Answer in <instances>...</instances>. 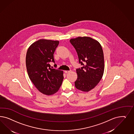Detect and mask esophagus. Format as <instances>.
<instances>
[{"instance_id":"34e87169","label":"esophagus","mask_w":134,"mask_h":134,"mask_svg":"<svg viewBox=\"0 0 134 134\" xmlns=\"http://www.w3.org/2000/svg\"><path fill=\"white\" fill-rule=\"evenodd\" d=\"M71 71V70H69V71H64V72H65L66 74H67V73H70Z\"/></svg>"}]
</instances>
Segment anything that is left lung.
<instances>
[{
  "instance_id": "1",
  "label": "left lung",
  "mask_w": 134,
  "mask_h": 134,
  "mask_svg": "<svg viewBox=\"0 0 134 134\" xmlns=\"http://www.w3.org/2000/svg\"><path fill=\"white\" fill-rule=\"evenodd\" d=\"M70 42L76 49L79 63L82 67L76 70V88L88 92L97 85L104 74L105 64L103 49L100 43L89 37H78Z\"/></svg>"
}]
</instances>
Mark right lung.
<instances>
[{
	"mask_svg": "<svg viewBox=\"0 0 134 134\" xmlns=\"http://www.w3.org/2000/svg\"><path fill=\"white\" fill-rule=\"evenodd\" d=\"M58 41L40 39L29 46L26 55V67L29 77L42 93L57 92L63 80V71L52 69L49 62H54L53 53Z\"/></svg>",
	"mask_w": 134,
	"mask_h": 134,
	"instance_id": "right-lung-1",
	"label": "right lung"
}]
</instances>
